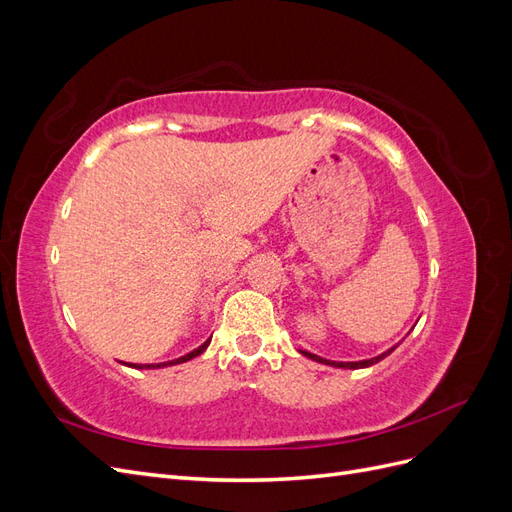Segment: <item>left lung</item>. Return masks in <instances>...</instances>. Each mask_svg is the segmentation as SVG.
Wrapping results in <instances>:
<instances>
[{
  "instance_id": "left-lung-1",
  "label": "left lung",
  "mask_w": 512,
  "mask_h": 512,
  "mask_svg": "<svg viewBox=\"0 0 512 512\" xmlns=\"http://www.w3.org/2000/svg\"><path fill=\"white\" fill-rule=\"evenodd\" d=\"M395 348H391L389 352H384V354H380V356H376V359H367V361H356V363H337V361H327V359H320V356H316V354H312V352H305V350H301L305 356H309V359H314V361H318V363H327V365H333V367H348V369H359V367H369V365H374V363H378V361H382L384 356H389L391 352H393Z\"/></svg>"
}]
</instances>
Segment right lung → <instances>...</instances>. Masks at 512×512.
I'll list each match as a JSON object with an SVG mask.
<instances>
[{
  "label": "right lung",
  "instance_id": "right-lung-1",
  "mask_svg": "<svg viewBox=\"0 0 512 512\" xmlns=\"http://www.w3.org/2000/svg\"><path fill=\"white\" fill-rule=\"evenodd\" d=\"M209 342H211V339H207V342H205L203 346H198V348H196V350H192L190 354H185V356H181V359L168 361V363H158V365H136V363H128V365H130V367H147V369H156V367H166V365H177V363H185V361L194 359V356H198L200 352H205V350H207V346H209Z\"/></svg>",
  "mask_w": 512,
  "mask_h": 512
}]
</instances>
